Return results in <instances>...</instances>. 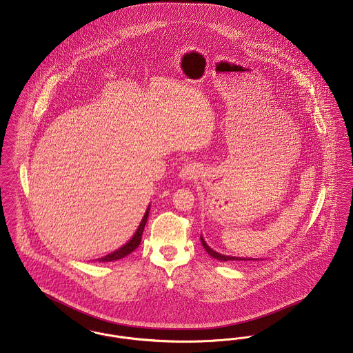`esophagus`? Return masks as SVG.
Listing matches in <instances>:
<instances>
[{"label": "esophagus", "instance_id": "34e87169", "mask_svg": "<svg viewBox=\"0 0 353 353\" xmlns=\"http://www.w3.org/2000/svg\"><path fill=\"white\" fill-rule=\"evenodd\" d=\"M199 176V170L197 168L194 167V165H192V164H186L183 167V169L180 170V179L183 180V181H189V180H193V179H196Z\"/></svg>", "mask_w": 353, "mask_h": 353}]
</instances>
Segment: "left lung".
I'll return each mask as SVG.
<instances>
[{
  "mask_svg": "<svg viewBox=\"0 0 353 353\" xmlns=\"http://www.w3.org/2000/svg\"><path fill=\"white\" fill-rule=\"evenodd\" d=\"M201 238V243L202 246H203V249L206 250V252L210 255V256H213V258H216V259H219V261H252V258H249V259H246V258H239V256H229V255H222V254H219V252H214L213 249H210L209 246H208V243L203 241V238Z\"/></svg>",
  "mask_w": 353,
  "mask_h": 353,
  "instance_id": "8db88e82",
  "label": "left lung"
}]
</instances>
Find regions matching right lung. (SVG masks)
<instances>
[{
    "instance_id": "obj_1",
    "label": "right lung",
    "mask_w": 353,
    "mask_h": 353,
    "mask_svg": "<svg viewBox=\"0 0 353 353\" xmlns=\"http://www.w3.org/2000/svg\"><path fill=\"white\" fill-rule=\"evenodd\" d=\"M148 214H150V206H148V209H147L144 217L141 219V222H140V225H139V228H137V230H136L134 236H132L124 246H121L119 250L111 252V254H108V255H105V256H103V258H98V261H99V262H112V261H118V259H121V258L127 256L128 254H131L134 250H136V249L139 248L140 242H141V235H143V232H144V228H145V223H147V219H148Z\"/></svg>"
}]
</instances>
